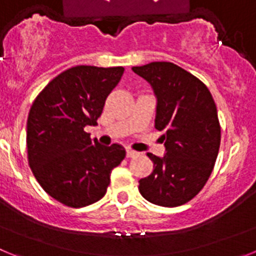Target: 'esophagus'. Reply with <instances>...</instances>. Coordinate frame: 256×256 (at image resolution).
Wrapping results in <instances>:
<instances>
[{
	"instance_id": "1",
	"label": "esophagus",
	"mask_w": 256,
	"mask_h": 256,
	"mask_svg": "<svg viewBox=\"0 0 256 256\" xmlns=\"http://www.w3.org/2000/svg\"><path fill=\"white\" fill-rule=\"evenodd\" d=\"M126 158H134V156L138 155V152L134 150H132V148H126Z\"/></svg>"
}]
</instances>
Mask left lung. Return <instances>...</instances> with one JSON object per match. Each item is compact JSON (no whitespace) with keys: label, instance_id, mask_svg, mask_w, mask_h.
Returning a JSON list of instances; mask_svg holds the SVG:
<instances>
[{"label":"left lung","instance_id":"8db88e82","mask_svg":"<svg viewBox=\"0 0 256 256\" xmlns=\"http://www.w3.org/2000/svg\"><path fill=\"white\" fill-rule=\"evenodd\" d=\"M132 70L151 84L158 100L155 128L162 130L164 158L148 156L154 170L140 180L141 195L165 208L186 204L209 180L220 146V126L210 91L200 79L168 61Z\"/></svg>","mask_w":256,"mask_h":256}]
</instances>
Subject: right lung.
I'll use <instances>...</instances> for the list:
<instances>
[{"mask_svg": "<svg viewBox=\"0 0 256 256\" xmlns=\"http://www.w3.org/2000/svg\"><path fill=\"white\" fill-rule=\"evenodd\" d=\"M124 68L79 65L54 78L32 105L26 122L28 162L51 198L70 208L91 205L106 194L112 170L123 162L120 144L94 141L96 126Z\"/></svg>", "mask_w": 256, "mask_h": 256, "instance_id": "add662e5", "label": "right lung"}]
</instances>
